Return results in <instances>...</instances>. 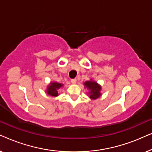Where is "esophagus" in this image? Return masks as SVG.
<instances>
[{
	"label": "esophagus",
	"mask_w": 152,
	"mask_h": 152,
	"mask_svg": "<svg viewBox=\"0 0 152 152\" xmlns=\"http://www.w3.org/2000/svg\"><path fill=\"white\" fill-rule=\"evenodd\" d=\"M76 82H77L76 79H72V80H71V83L72 84H75Z\"/></svg>",
	"instance_id": "1"
}]
</instances>
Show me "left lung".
I'll use <instances>...</instances> for the list:
<instances>
[{
  "label": "left lung",
  "instance_id": "1",
  "mask_svg": "<svg viewBox=\"0 0 152 152\" xmlns=\"http://www.w3.org/2000/svg\"><path fill=\"white\" fill-rule=\"evenodd\" d=\"M84 86L89 90V97L91 99H96L100 97L101 86L96 82L93 81H86L84 82Z\"/></svg>",
  "mask_w": 152,
  "mask_h": 152
}]
</instances>
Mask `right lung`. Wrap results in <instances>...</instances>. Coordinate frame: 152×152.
Masks as SVG:
<instances>
[{
	"mask_svg": "<svg viewBox=\"0 0 152 152\" xmlns=\"http://www.w3.org/2000/svg\"><path fill=\"white\" fill-rule=\"evenodd\" d=\"M63 86V84H60L58 82H50V84L48 85L47 87L46 92L48 95L53 97H57L59 95L58 93V89H59L61 87Z\"/></svg>",
	"mask_w": 152,
	"mask_h": 152,
	"instance_id": "add662e5",
	"label": "right lung"
}]
</instances>
